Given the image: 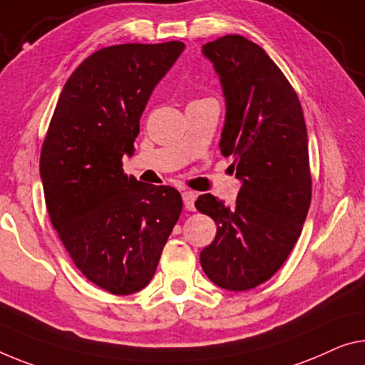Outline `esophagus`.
<instances>
[{
    "label": "esophagus",
    "mask_w": 365,
    "mask_h": 365,
    "mask_svg": "<svg viewBox=\"0 0 365 365\" xmlns=\"http://www.w3.org/2000/svg\"><path fill=\"white\" fill-rule=\"evenodd\" d=\"M195 197H197V195H195V192H192V190H184L182 192L184 207H186L187 210H195V205H194Z\"/></svg>",
    "instance_id": "1"
}]
</instances>
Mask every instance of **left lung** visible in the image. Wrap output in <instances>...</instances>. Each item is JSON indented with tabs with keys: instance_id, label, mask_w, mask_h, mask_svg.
<instances>
[{
	"instance_id": "left-lung-1",
	"label": "left lung",
	"mask_w": 365,
	"mask_h": 365,
	"mask_svg": "<svg viewBox=\"0 0 365 365\" xmlns=\"http://www.w3.org/2000/svg\"><path fill=\"white\" fill-rule=\"evenodd\" d=\"M202 55L220 80L227 110L218 147L233 156L241 189L233 207L212 194L195 200L217 225L200 266L218 287L243 292L277 272L302 233L312 200L307 127L294 88L255 42L225 36Z\"/></svg>"
}]
</instances>
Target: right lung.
<instances>
[{
  "label": "right lung",
  "mask_w": 365,
  "mask_h": 365,
  "mask_svg": "<svg viewBox=\"0 0 365 365\" xmlns=\"http://www.w3.org/2000/svg\"><path fill=\"white\" fill-rule=\"evenodd\" d=\"M184 43L101 48L71 73L41 153L47 210L73 262L98 287H147L182 210L181 194L124 175L155 86Z\"/></svg>",
  "instance_id": "right-lung-1"
}]
</instances>
